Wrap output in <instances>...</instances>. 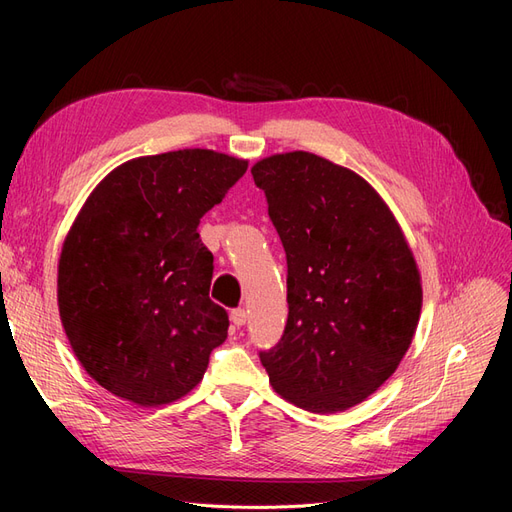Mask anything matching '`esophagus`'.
<instances>
[{
    "instance_id": "34e87169",
    "label": "esophagus",
    "mask_w": 512,
    "mask_h": 512,
    "mask_svg": "<svg viewBox=\"0 0 512 512\" xmlns=\"http://www.w3.org/2000/svg\"><path fill=\"white\" fill-rule=\"evenodd\" d=\"M245 320H247V314H245V309H232V312H230V322L232 324H235V327L239 329V327H243V324H245Z\"/></svg>"
}]
</instances>
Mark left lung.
<instances>
[{
	"instance_id": "obj_1",
	"label": "left lung",
	"mask_w": 512,
	"mask_h": 512,
	"mask_svg": "<svg viewBox=\"0 0 512 512\" xmlns=\"http://www.w3.org/2000/svg\"><path fill=\"white\" fill-rule=\"evenodd\" d=\"M252 175L288 262V322L260 361L290 404L344 412L376 393L412 344L423 305L416 260L354 170L290 151L256 162Z\"/></svg>"
}]
</instances>
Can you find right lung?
<instances>
[{
	"label": "right lung",
	"mask_w": 512,
	"mask_h": 512,
	"mask_svg": "<svg viewBox=\"0 0 512 512\" xmlns=\"http://www.w3.org/2000/svg\"><path fill=\"white\" fill-rule=\"evenodd\" d=\"M245 170L211 149L168 151L117 166L85 200L57 303L76 359L108 393L156 408L203 380L228 314L209 299L213 254L196 228Z\"/></svg>",
	"instance_id": "right-lung-1"
}]
</instances>
